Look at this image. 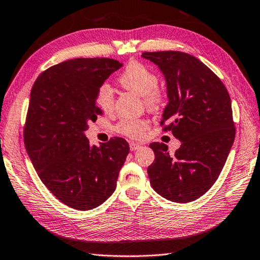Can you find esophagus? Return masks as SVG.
<instances>
[{"instance_id":"1","label":"esophagus","mask_w":260,"mask_h":260,"mask_svg":"<svg viewBox=\"0 0 260 260\" xmlns=\"http://www.w3.org/2000/svg\"><path fill=\"white\" fill-rule=\"evenodd\" d=\"M129 148H131L132 151H135V150H138V149L141 148V144L135 143V142H132V143L129 144Z\"/></svg>"}]
</instances>
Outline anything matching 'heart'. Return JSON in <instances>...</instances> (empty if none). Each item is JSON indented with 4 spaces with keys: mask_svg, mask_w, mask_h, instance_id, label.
<instances>
[{
    "mask_svg": "<svg viewBox=\"0 0 260 260\" xmlns=\"http://www.w3.org/2000/svg\"><path fill=\"white\" fill-rule=\"evenodd\" d=\"M118 82L127 90L142 95L149 110H158L164 102V93L158 87L157 74L147 65L132 60L118 77ZM95 103L103 112H111L114 107V94L109 83H102L96 93ZM149 128V121L144 118H122L116 125V131L131 139L143 138Z\"/></svg>",
    "mask_w": 260,
    "mask_h": 260,
    "instance_id": "obj_1",
    "label": "heart"
}]
</instances>
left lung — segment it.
<instances>
[{
  "mask_svg": "<svg viewBox=\"0 0 260 260\" xmlns=\"http://www.w3.org/2000/svg\"><path fill=\"white\" fill-rule=\"evenodd\" d=\"M164 73L169 104L160 126L181 146L171 155L166 144L153 142L155 161L148 167L153 190L164 199L188 203L217 181L235 139L230 94L200 59L181 51L143 52Z\"/></svg>",
  "mask_w": 260,
  "mask_h": 260,
  "instance_id": "1",
  "label": "left lung"
}]
</instances>
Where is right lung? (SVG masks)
Here are the masks:
<instances>
[{"instance_id": "1", "label": "right lung", "mask_w": 260, "mask_h": 260, "mask_svg": "<svg viewBox=\"0 0 260 260\" xmlns=\"http://www.w3.org/2000/svg\"><path fill=\"white\" fill-rule=\"evenodd\" d=\"M122 64L111 58H74L47 69L30 90L24 143L39 178L72 209L96 208L112 195L129 152L114 136L90 146L85 131L102 114L99 87Z\"/></svg>"}]
</instances>
